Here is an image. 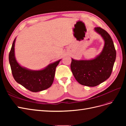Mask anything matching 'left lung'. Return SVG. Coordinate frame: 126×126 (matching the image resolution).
<instances>
[{
    "label": "left lung",
    "mask_w": 126,
    "mask_h": 126,
    "mask_svg": "<svg viewBox=\"0 0 126 126\" xmlns=\"http://www.w3.org/2000/svg\"><path fill=\"white\" fill-rule=\"evenodd\" d=\"M94 30L101 36L105 44L99 55L90 60L71 58L70 68L80 84L94 87L104 82L111 75L116 58V51L112 38L106 30L96 27Z\"/></svg>",
    "instance_id": "1"
}]
</instances>
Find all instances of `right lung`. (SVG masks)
<instances>
[{
    "label": "right lung",
    "mask_w": 126,
    "mask_h": 126,
    "mask_svg": "<svg viewBox=\"0 0 126 126\" xmlns=\"http://www.w3.org/2000/svg\"><path fill=\"white\" fill-rule=\"evenodd\" d=\"M16 38L14 40L9 54V63L15 80L32 92L36 93L48 89L54 81L56 68L61 59L48 64L44 69L39 70H30L22 67L17 62L15 57Z\"/></svg>",
    "instance_id": "add662e5"
}]
</instances>
